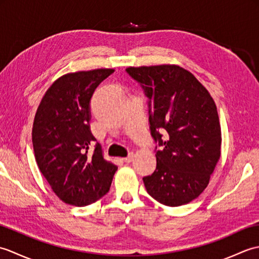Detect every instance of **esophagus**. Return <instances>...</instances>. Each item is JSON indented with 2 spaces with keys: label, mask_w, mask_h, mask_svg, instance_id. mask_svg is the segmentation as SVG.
I'll return each mask as SVG.
<instances>
[{
  "label": "esophagus",
  "mask_w": 259,
  "mask_h": 259,
  "mask_svg": "<svg viewBox=\"0 0 259 259\" xmlns=\"http://www.w3.org/2000/svg\"><path fill=\"white\" fill-rule=\"evenodd\" d=\"M134 158H135V155H134V153H133V152H131V153H129V155H128V156H126L125 158H123V159H122V160H123L124 162H126V163H129V162H131V161H133V160H134Z\"/></svg>",
  "instance_id": "34e87169"
}]
</instances>
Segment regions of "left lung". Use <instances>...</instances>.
Listing matches in <instances>:
<instances>
[{"instance_id": "left-lung-1", "label": "left lung", "mask_w": 259, "mask_h": 259, "mask_svg": "<svg viewBox=\"0 0 259 259\" xmlns=\"http://www.w3.org/2000/svg\"><path fill=\"white\" fill-rule=\"evenodd\" d=\"M125 71L149 99L157 167L144 177L147 192L169 207L188 203L205 190L221 158L216 104L195 75L179 65L130 67Z\"/></svg>"}]
</instances>
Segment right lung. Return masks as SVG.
<instances>
[{
    "instance_id": "right-lung-1",
    "label": "right lung",
    "mask_w": 259,
    "mask_h": 259,
    "mask_svg": "<svg viewBox=\"0 0 259 259\" xmlns=\"http://www.w3.org/2000/svg\"><path fill=\"white\" fill-rule=\"evenodd\" d=\"M113 69L79 71L62 75L38 104L32 129L35 160L60 199L83 207L107 194L118 167L104 160L90 130V101Z\"/></svg>"
}]
</instances>
